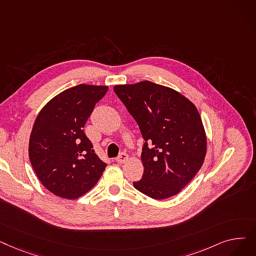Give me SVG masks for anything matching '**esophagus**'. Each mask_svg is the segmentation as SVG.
I'll list each match as a JSON object with an SVG mask.
<instances>
[{"label": "esophagus", "mask_w": 256, "mask_h": 256, "mask_svg": "<svg viewBox=\"0 0 256 256\" xmlns=\"http://www.w3.org/2000/svg\"><path fill=\"white\" fill-rule=\"evenodd\" d=\"M128 159V154H126V152H121V154L118 156V157L116 158V161H117L119 164H122V163H124Z\"/></svg>", "instance_id": "obj_1"}]
</instances>
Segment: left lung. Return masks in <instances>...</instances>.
Wrapping results in <instances>:
<instances>
[{
	"label": "left lung",
	"instance_id": "left-lung-1",
	"mask_svg": "<svg viewBox=\"0 0 256 256\" xmlns=\"http://www.w3.org/2000/svg\"><path fill=\"white\" fill-rule=\"evenodd\" d=\"M114 91L139 126L143 139L140 192L154 200L179 194L203 165L207 140L196 106L170 88L148 80Z\"/></svg>",
	"mask_w": 256,
	"mask_h": 256
}]
</instances>
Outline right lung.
Wrapping results in <instances>:
<instances>
[{
    "instance_id": "1",
    "label": "right lung",
    "mask_w": 256,
    "mask_h": 256,
    "mask_svg": "<svg viewBox=\"0 0 256 256\" xmlns=\"http://www.w3.org/2000/svg\"><path fill=\"white\" fill-rule=\"evenodd\" d=\"M106 86L78 84L52 98L38 113L29 140V159L42 184L64 198L88 192L106 164L98 158L84 128Z\"/></svg>"
}]
</instances>
